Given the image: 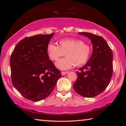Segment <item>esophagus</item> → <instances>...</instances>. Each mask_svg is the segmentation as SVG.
<instances>
[{"label": "esophagus", "instance_id": "esophagus-1", "mask_svg": "<svg viewBox=\"0 0 126 126\" xmlns=\"http://www.w3.org/2000/svg\"><path fill=\"white\" fill-rule=\"evenodd\" d=\"M68 73H69V72H68V71H67V72H62V75H65V74H67Z\"/></svg>", "mask_w": 126, "mask_h": 126}]
</instances>
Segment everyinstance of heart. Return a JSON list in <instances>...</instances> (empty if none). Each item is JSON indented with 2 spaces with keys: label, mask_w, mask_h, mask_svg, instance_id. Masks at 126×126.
Listing matches in <instances>:
<instances>
[{
  "label": "heart",
  "mask_w": 126,
  "mask_h": 126,
  "mask_svg": "<svg viewBox=\"0 0 126 126\" xmlns=\"http://www.w3.org/2000/svg\"><path fill=\"white\" fill-rule=\"evenodd\" d=\"M59 46L49 43L47 47V52L50 58L57 61L60 57H66L55 63L57 67L65 70L76 66L84 65L90 59L92 48L89 44H86L82 40L74 38H65L59 40Z\"/></svg>",
  "instance_id": "1"
}]
</instances>
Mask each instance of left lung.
I'll return each instance as SVG.
<instances>
[{
  "instance_id": "1",
  "label": "left lung",
  "mask_w": 126,
  "mask_h": 126,
  "mask_svg": "<svg viewBox=\"0 0 126 126\" xmlns=\"http://www.w3.org/2000/svg\"><path fill=\"white\" fill-rule=\"evenodd\" d=\"M79 34L88 37L93 44V52L86 65L77 72L74 90L85 97L97 96L105 90L113 73V53L107 43L101 36L87 32Z\"/></svg>"
}]
</instances>
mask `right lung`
Listing matches in <instances>:
<instances>
[{"mask_svg": "<svg viewBox=\"0 0 126 126\" xmlns=\"http://www.w3.org/2000/svg\"><path fill=\"white\" fill-rule=\"evenodd\" d=\"M54 33L24 38L10 56L12 82L25 98L34 102L45 99L52 92L61 72L49 59L47 47Z\"/></svg>", "mask_w": 126, "mask_h": 126, "instance_id": "add662e5", "label": "right lung"}]
</instances>
